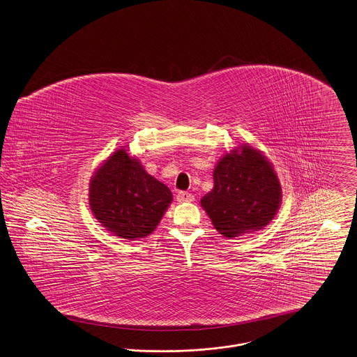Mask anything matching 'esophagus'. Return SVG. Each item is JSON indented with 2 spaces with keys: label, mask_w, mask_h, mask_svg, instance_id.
Instances as JSON below:
<instances>
[{
  "label": "esophagus",
  "mask_w": 357,
  "mask_h": 357,
  "mask_svg": "<svg viewBox=\"0 0 357 357\" xmlns=\"http://www.w3.org/2000/svg\"><path fill=\"white\" fill-rule=\"evenodd\" d=\"M176 201L178 202H192L194 201V195L192 194H190V192H186V191H179L178 194H176Z\"/></svg>",
  "instance_id": "1"
}]
</instances>
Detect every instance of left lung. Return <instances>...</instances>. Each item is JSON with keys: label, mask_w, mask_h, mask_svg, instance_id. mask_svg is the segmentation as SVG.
Segmentation results:
<instances>
[{"label": "left lung", "mask_w": 357, "mask_h": 357, "mask_svg": "<svg viewBox=\"0 0 357 357\" xmlns=\"http://www.w3.org/2000/svg\"><path fill=\"white\" fill-rule=\"evenodd\" d=\"M214 188L201 199L214 228L231 238L260 231L273 220L282 186L268 159L251 146L227 153L214 168Z\"/></svg>", "instance_id": "left-lung-1"}]
</instances>
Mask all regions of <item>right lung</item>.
Returning a JSON list of instances; mask_svg holds the SVG:
<instances>
[{"label": "right lung", "mask_w": 357, "mask_h": 357, "mask_svg": "<svg viewBox=\"0 0 357 357\" xmlns=\"http://www.w3.org/2000/svg\"><path fill=\"white\" fill-rule=\"evenodd\" d=\"M171 201L167 186L149 175L126 148L112 153L90 181V209L106 231L120 238L147 237L156 229Z\"/></svg>", "instance_id": "right-lung-1"}]
</instances>
